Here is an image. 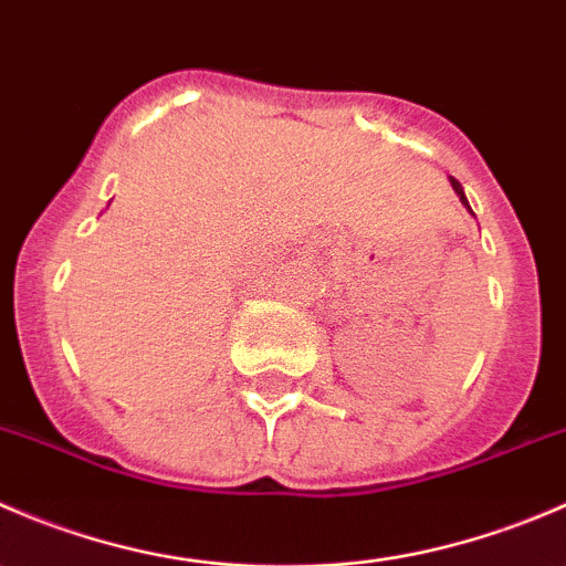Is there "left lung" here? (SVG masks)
<instances>
[{"label": "left lung", "mask_w": 566, "mask_h": 566, "mask_svg": "<svg viewBox=\"0 0 566 566\" xmlns=\"http://www.w3.org/2000/svg\"><path fill=\"white\" fill-rule=\"evenodd\" d=\"M452 186H454V191H458V197L462 199V205H465V208H468V210H471V205H468L465 193H462V186H460V182H458V180H454V177H452ZM471 213H473V210H471Z\"/></svg>", "instance_id": "1"}]
</instances>
